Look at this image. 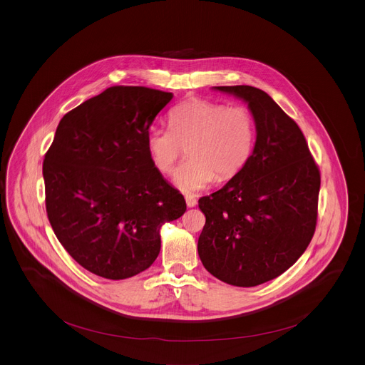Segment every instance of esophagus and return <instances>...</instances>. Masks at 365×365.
<instances>
[{
  "label": "esophagus",
  "instance_id": "obj_1",
  "mask_svg": "<svg viewBox=\"0 0 365 365\" xmlns=\"http://www.w3.org/2000/svg\"><path fill=\"white\" fill-rule=\"evenodd\" d=\"M185 199H186V205H187L189 207H193V206H196V203H197V200H196V197H195L193 195H186Z\"/></svg>",
  "mask_w": 365,
  "mask_h": 365
}]
</instances>
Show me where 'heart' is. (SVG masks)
I'll use <instances>...</instances> for the list:
<instances>
[{
	"instance_id": "b5f03b06",
	"label": "heart",
	"mask_w": 365,
	"mask_h": 365,
	"mask_svg": "<svg viewBox=\"0 0 365 365\" xmlns=\"http://www.w3.org/2000/svg\"><path fill=\"white\" fill-rule=\"evenodd\" d=\"M169 125L148 128L145 147L154 168L163 175L173 170L186 148L189 158L173 175L183 192L235 178L254 151L255 121L245 107L192 98L170 111Z\"/></svg>"
}]
</instances>
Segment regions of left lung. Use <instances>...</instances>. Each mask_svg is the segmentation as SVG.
Segmentation results:
<instances>
[{
	"label": "left lung",
	"instance_id": "left-lung-1",
	"mask_svg": "<svg viewBox=\"0 0 365 365\" xmlns=\"http://www.w3.org/2000/svg\"><path fill=\"white\" fill-rule=\"evenodd\" d=\"M214 89L247 103L257 137L241 173L199 199L206 222L197 252L221 282L252 287L284 273L307 248L321 175L303 133L269 93L248 85Z\"/></svg>",
	"mask_w": 365,
	"mask_h": 365
}]
</instances>
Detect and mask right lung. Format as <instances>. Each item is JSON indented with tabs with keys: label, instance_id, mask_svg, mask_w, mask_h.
Returning <instances> with one entry per match:
<instances>
[{
	"label": "right lung",
	"instance_id": "add662e5",
	"mask_svg": "<svg viewBox=\"0 0 365 365\" xmlns=\"http://www.w3.org/2000/svg\"><path fill=\"white\" fill-rule=\"evenodd\" d=\"M172 92L111 86L69 111L43 162L46 211L58 240L88 272L110 280L148 269L163 224L185 197L154 168L145 133Z\"/></svg>",
	"mask_w": 365,
	"mask_h": 365
}]
</instances>
